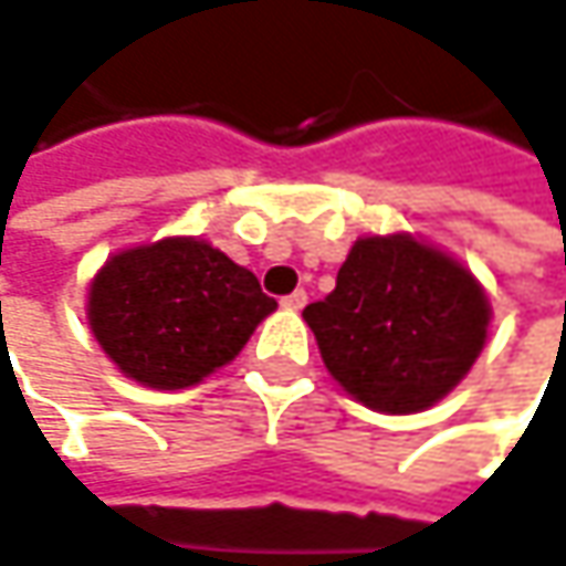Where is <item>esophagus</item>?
Instances as JSON below:
<instances>
[{"instance_id":"34e87169","label":"esophagus","mask_w":566,"mask_h":566,"mask_svg":"<svg viewBox=\"0 0 566 566\" xmlns=\"http://www.w3.org/2000/svg\"><path fill=\"white\" fill-rule=\"evenodd\" d=\"M305 290H296V293H290V296H283V308H290V312H298V308H305Z\"/></svg>"}]
</instances>
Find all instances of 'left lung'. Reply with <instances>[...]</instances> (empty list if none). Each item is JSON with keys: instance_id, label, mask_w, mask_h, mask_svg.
<instances>
[{"instance_id": "obj_1", "label": "left lung", "mask_w": 566, "mask_h": 566, "mask_svg": "<svg viewBox=\"0 0 566 566\" xmlns=\"http://www.w3.org/2000/svg\"><path fill=\"white\" fill-rule=\"evenodd\" d=\"M327 373L366 408L417 413L484 350L491 302L455 258L408 232L356 239L337 286L305 305Z\"/></svg>"}]
</instances>
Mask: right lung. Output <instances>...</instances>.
<instances>
[{
    "instance_id": "1",
    "label": "right lung",
    "mask_w": 566,
    "mask_h": 566,
    "mask_svg": "<svg viewBox=\"0 0 566 566\" xmlns=\"http://www.w3.org/2000/svg\"><path fill=\"white\" fill-rule=\"evenodd\" d=\"M273 308L251 270L210 241L175 235L107 258L85 315L124 376L178 391L232 363Z\"/></svg>"
}]
</instances>
